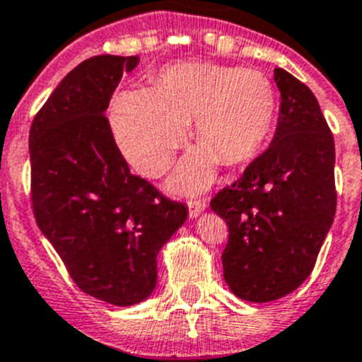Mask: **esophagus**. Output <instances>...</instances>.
<instances>
[{
	"label": "esophagus",
	"mask_w": 362,
	"mask_h": 362,
	"mask_svg": "<svg viewBox=\"0 0 362 362\" xmlns=\"http://www.w3.org/2000/svg\"><path fill=\"white\" fill-rule=\"evenodd\" d=\"M206 209V200H189V216H199Z\"/></svg>",
	"instance_id": "esophagus-1"
}]
</instances>
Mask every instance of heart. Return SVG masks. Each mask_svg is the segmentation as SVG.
Masks as SVG:
<instances>
[{
	"mask_svg": "<svg viewBox=\"0 0 362 362\" xmlns=\"http://www.w3.org/2000/svg\"><path fill=\"white\" fill-rule=\"evenodd\" d=\"M276 93L264 72L216 64H180L163 69L151 89L124 90L111 107L116 142L140 175L168 171L193 122L202 149L182 162L175 184L202 189L213 165L251 160L272 133Z\"/></svg>",
	"mask_w": 362,
	"mask_h": 362,
	"instance_id": "b5f03b06",
	"label": "heart"
}]
</instances>
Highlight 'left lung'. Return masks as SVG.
<instances>
[{"instance_id": "8db88e82", "label": "left lung", "mask_w": 362, "mask_h": 362, "mask_svg": "<svg viewBox=\"0 0 362 362\" xmlns=\"http://www.w3.org/2000/svg\"><path fill=\"white\" fill-rule=\"evenodd\" d=\"M275 81L281 111L273 142L211 199L229 231L224 279L250 303L281 298L306 281L337 206L335 146L319 102L284 69H275Z\"/></svg>"}]
</instances>
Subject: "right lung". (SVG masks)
I'll list each match as a JSON object with an SVG mask.
<instances>
[{"mask_svg":"<svg viewBox=\"0 0 362 362\" xmlns=\"http://www.w3.org/2000/svg\"><path fill=\"white\" fill-rule=\"evenodd\" d=\"M138 56H93L72 69L34 116L30 200L37 228L81 291L131 306L156 286V255L187 207L129 171L105 116Z\"/></svg>","mask_w":362,"mask_h":362,"instance_id":"add662e5","label":"right lung"}]
</instances>
